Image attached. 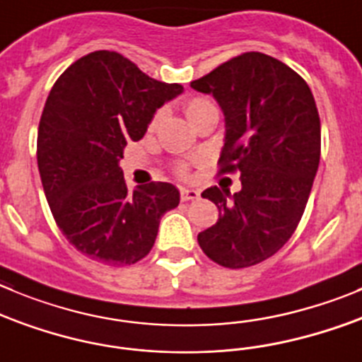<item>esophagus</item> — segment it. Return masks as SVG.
I'll return each mask as SVG.
<instances>
[{"label":"esophagus","mask_w":362,"mask_h":362,"mask_svg":"<svg viewBox=\"0 0 362 362\" xmlns=\"http://www.w3.org/2000/svg\"><path fill=\"white\" fill-rule=\"evenodd\" d=\"M199 197V192L194 188H181V201H194Z\"/></svg>","instance_id":"obj_1"}]
</instances>
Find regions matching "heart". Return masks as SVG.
<instances>
[{"mask_svg": "<svg viewBox=\"0 0 362 362\" xmlns=\"http://www.w3.org/2000/svg\"><path fill=\"white\" fill-rule=\"evenodd\" d=\"M211 106H215V105H213L209 99L194 98V99H190V101H187V105H185V115H187V119L190 120V122H194V120L197 119L202 112H204V110L211 108Z\"/></svg>", "mask_w": 362, "mask_h": 362, "instance_id": "heart-1", "label": "heart"}]
</instances>
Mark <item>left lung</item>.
Masks as SVG:
<instances>
[{
    "mask_svg": "<svg viewBox=\"0 0 362 362\" xmlns=\"http://www.w3.org/2000/svg\"><path fill=\"white\" fill-rule=\"evenodd\" d=\"M226 117L220 174L240 172L242 188L211 187L218 220L199 233L206 256L247 268L274 256L297 229L320 163V117L300 76L268 54L243 53L192 81Z\"/></svg>",
    "mask_w": 362,
    "mask_h": 362,
    "instance_id": "1",
    "label": "left lung"
}]
</instances>
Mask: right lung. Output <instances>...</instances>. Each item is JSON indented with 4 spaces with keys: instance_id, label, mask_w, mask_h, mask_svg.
Masks as SVG:
<instances>
[{
    "instance_id": "1",
    "label": "right lung",
    "mask_w": 362,
    "mask_h": 362,
    "mask_svg": "<svg viewBox=\"0 0 362 362\" xmlns=\"http://www.w3.org/2000/svg\"><path fill=\"white\" fill-rule=\"evenodd\" d=\"M181 92L115 51L81 57L51 88L37 135L40 179L58 229L90 259L135 264L153 249L161 216L179 204L170 183L129 194L119 161L156 110Z\"/></svg>"
}]
</instances>
